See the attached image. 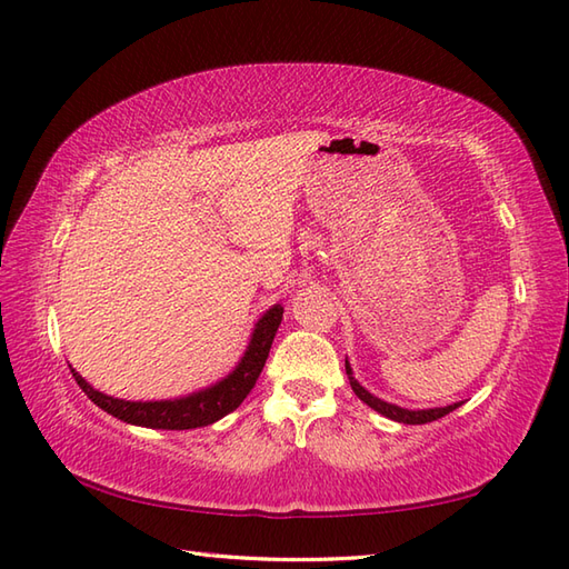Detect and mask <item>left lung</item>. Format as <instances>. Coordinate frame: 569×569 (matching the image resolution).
Here are the masks:
<instances>
[{"mask_svg": "<svg viewBox=\"0 0 569 569\" xmlns=\"http://www.w3.org/2000/svg\"><path fill=\"white\" fill-rule=\"evenodd\" d=\"M345 369H347V377H349V386H352V391L365 401L369 408L377 410V413L391 418L396 422H406V426H422V422H432L438 420L447 413H452V410L459 406V403H452V406H445V408H430V410H408V408H398L393 403H386L381 401V398L371 396L365 386H359V381L352 377V369H349V365L345 361Z\"/></svg>", "mask_w": 569, "mask_h": 569, "instance_id": "left-lung-1", "label": "left lung"}]
</instances>
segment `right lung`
<instances>
[{
	"label": "right lung",
	"instance_id": "1",
	"mask_svg": "<svg viewBox=\"0 0 569 569\" xmlns=\"http://www.w3.org/2000/svg\"><path fill=\"white\" fill-rule=\"evenodd\" d=\"M283 308L273 306L266 310V316L257 322V330L251 335V342L247 347L244 357L237 365V369L229 373L227 379L220 383L210 386L200 393H192L186 398H176V401H122V398L104 396L94 391L92 386L84 381L76 369L72 371V379L78 381L80 389L88 393L94 406H100L107 413L131 422V426H143V428H159V430H190V428H202L210 426V422L224 418L232 413L239 403L244 401L247 393L253 389L259 373L266 365V357H269V349L273 345V337L278 325H281Z\"/></svg>",
	"mask_w": 569,
	"mask_h": 569
}]
</instances>
